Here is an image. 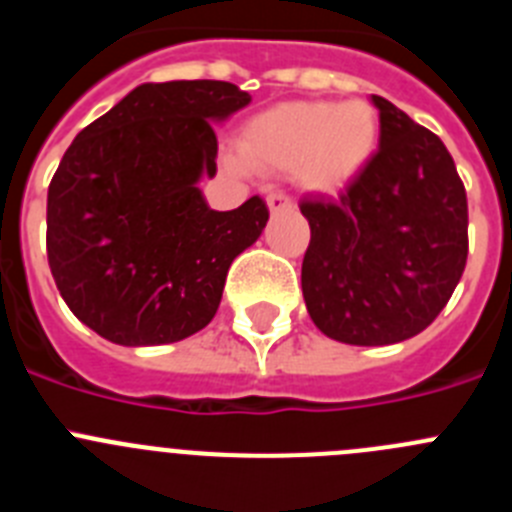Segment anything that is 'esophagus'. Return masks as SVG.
<instances>
[{
  "label": "esophagus",
  "mask_w": 512,
  "mask_h": 512,
  "mask_svg": "<svg viewBox=\"0 0 512 512\" xmlns=\"http://www.w3.org/2000/svg\"><path fill=\"white\" fill-rule=\"evenodd\" d=\"M266 203H269L271 213H279V210L292 208V195H287L284 190H274L269 198H266Z\"/></svg>",
  "instance_id": "esophagus-1"
}]
</instances>
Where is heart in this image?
<instances>
[{"label": "heart", "mask_w": 512, "mask_h": 512, "mask_svg": "<svg viewBox=\"0 0 512 512\" xmlns=\"http://www.w3.org/2000/svg\"><path fill=\"white\" fill-rule=\"evenodd\" d=\"M378 142V114L368 101L281 103L253 116L243 131L238 170H294L309 190L335 192L365 167Z\"/></svg>", "instance_id": "obj_1"}]
</instances>
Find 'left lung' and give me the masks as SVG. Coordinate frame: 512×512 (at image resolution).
I'll use <instances>...</instances> for the list:
<instances>
[{
	"label": "left lung",
	"mask_w": 512,
	"mask_h": 512,
	"mask_svg": "<svg viewBox=\"0 0 512 512\" xmlns=\"http://www.w3.org/2000/svg\"><path fill=\"white\" fill-rule=\"evenodd\" d=\"M378 152L335 200H302V292L312 322L348 345L409 340L447 307L467 264V192L434 131L373 96Z\"/></svg>",
	"instance_id": "1"
}]
</instances>
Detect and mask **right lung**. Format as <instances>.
<instances>
[{"label":"right lung","mask_w":512,"mask_h":512,"mask_svg":"<svg viewBox=\"0 0 512 512\" xmlns=\"http://www.w3.org/2000/svg\"><path fill=\"white\" fill-rule=\"evenodd\" d=\"M251 101L225 81L144 83L73 139L48 187V264L70 312L116 345H164L218 312L238 253L264 231L259 195L210 210L223 121Z\"/></svg>","instance_id":"add662e5"}]
</instances>
